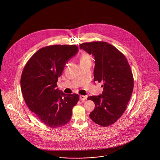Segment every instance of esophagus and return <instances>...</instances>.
Wrapping results in <instances>:
<instances>
[{"mask_svg":"<svg viewBox=\"0 0 160 160\" xmlns=\"http://www.w3.org/2000/svg\"><path fill=\"white\" fill-rule=\"evenodd\" d=\"M86 98H87V97H86V96H84V95H80V99L81 101H85V100L86 99Z\"/></svg>","mask_w":160,"mask_h":160,"instance_id":"obj_1","label":"esophagus"}]
</instances>
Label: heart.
<instances>
[{"label": "heart", "mask_w": 160, "mask_h": 160, "mask_svg": "<svg viewBox=\"0 0 160 160\" xmlns=\"http://www.w3.org/2000/svg\"><path fill=\"white\" fill-rule=\"evenodd\" d=\"M88 58H89L88 56L86 55V54H84V55L82 56V58H81V61L84 60V59H88Z\"/></svg>", "instance_id": "obj_1"}]
</instances>
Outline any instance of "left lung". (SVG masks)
<instances>
[{
  "label": "left lung",
  "instance_id": "left-lung-1",
  "mask_svg": "<svg viewBox=\"0 0 160 160\" xmlns=\"http://www.w3.org/2000/svg\"><path fill=\"white\" fill-rule=\"evenodd\" d=\"M80 47L95 57L93 80L103 83L101 95L88 98L95 105L89 117L100 126L108 127L122 116L128 106L134 88L132 71L125 55L106 42H84Z\"/></svg>",
  "mask_w": 160,
  "mask_h": 160
}]
</instances>
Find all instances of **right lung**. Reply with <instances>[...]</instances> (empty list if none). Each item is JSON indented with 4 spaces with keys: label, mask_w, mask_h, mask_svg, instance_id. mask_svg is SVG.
I'll use <instances>...</instances> for the list:
<instances>
[{
    "label": "right lung",
    "mask_w": 160,
    "mask_h": 160,
    "mask_svg": "<svg viewBox=\"0 0 160 160\" xmlns=\"http://www.w3.org/2000/svg\"><path fill=\"white\" fill-rule=\"evenodd\" d=\"M78 50L76 45L46 46L33 54L23 69L20 84L25 102L50 128L68 123L79 100L76 93L65 94L56 89L66 62Z\"/></svg>",
    "instance_id": "1"
}]
</instances>
